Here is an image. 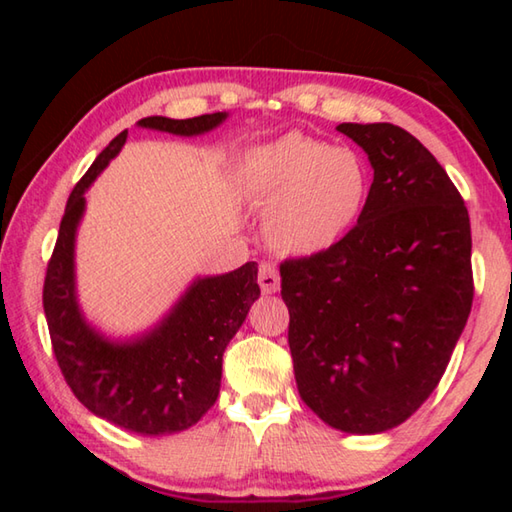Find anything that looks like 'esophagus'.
Wrapping results in <instances>:
<instances>
[{"label":"esophagus","instance_id":"esophagus-1","mask_svg":"<svg viewBox=\"0 0 512 512\" xmlns=\"http://www.w3.org/2000/svg\"><path fill=\"white\" fill-rule=\"evenodd\" d=\"M257 282H259V287H262L264 293L280 291V273H277V268H275L273 262H262V264H259Z\"/></svg>","mask_w":512,"mask_h":512}]
</instances>
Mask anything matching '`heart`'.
I'll return each instance as SVG.
<instances>
[{
    "mask_svg": "<svg viewBox=\"0 0 512 512\" xmlns=\"http://www.w3.org/2000/svg\"><path fill=\"white\" fill-rule=\"evenodd\" d=\"M239 189L250 203L271 205L264 232L273 248L314 255L339 244L357 223L370 176L354 151L291 133L246 153Z\"/></svg>",
    "mask_w": 512,
    "mask_h": 512,
    "instance_id": "obj_1",
    "label": "heart"
}]
</instances>
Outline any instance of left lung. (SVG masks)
Listing matches in <instances>:
<instances>
[{"label":"left lung","instance_id":"8db88e82","mask_svg":"<svg viewBox=\"0 0 512 512\" xmlns=\"http://www.w3.org/2000/svg\"><path fill=\"white\" fill-rule=\"evenodd\" d=\"M375 169L339 244L280 264L298 393L329 427L379 433L443 379L474 298L470 214L438 160L393 124H339Z\"/></svg>","mask_w":512,"mask_h":512}]
</instances>
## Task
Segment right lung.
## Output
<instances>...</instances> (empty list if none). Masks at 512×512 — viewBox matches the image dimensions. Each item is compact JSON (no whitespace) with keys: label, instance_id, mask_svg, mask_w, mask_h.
Here are the masks:
<instances>
[{"label":"right lung","instance_id":"add662e5","mask_svg":"<svg viewBox=\"0 0 512 512\" xmlns=\"http://www.w3.org/2000/svg\"><path fill=\"white\" fill-rule=\"evenodd\" d=\"M225 112L192 119L144 117L140 126L173 135L212 131ZM126 142L119 133L99 153L67 198L54 253L47 264L42 307L51 348L85 409L142 436L185 431L219 397L223 352L259 298L257 264L196 280L171 314L142 339L110 343L85 323L74 293V235L85 207V189Z\"/></svg>","mask_w":512,"mask_h":512}]
</instances>
